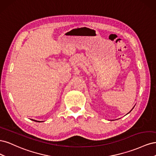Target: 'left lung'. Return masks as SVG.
I'll return each mask as SVG.
<instances>
[{"label":"left lung","mask_w":156,"mask_h":156,"mask_svg":"<svg viewBox=\"0 0 156 156\" xmlns=\"http://www.w3.org/2000/svg\"><path fill=\"white\" fill-rule=\"evenodd\" d=\"M133 108H132V109H133ZM132 109H131V111H132ZM131 111H129V112H131ZM129 112H128V113H129Z\"/></svg>","instance_id":"1"}]
</instances>
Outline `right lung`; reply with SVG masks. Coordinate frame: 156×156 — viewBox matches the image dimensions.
<instances>
[{
  "instance_id": "1",
  "label": "right lung",
  "mask_w": 156,
  "mask_h": 156,
  "mask_svg": "<svg viewBox=\"0 0 156 156\" xmlns=\"http://www.w3.org/2000/svg\"><path fill=\"white\" fill-rule=\"evenodd\" d=\"M32 120H33V121H34V122H41V121H37V120H32ZM43 122V121H42Z\"/></svg>"
}]
</instances>
